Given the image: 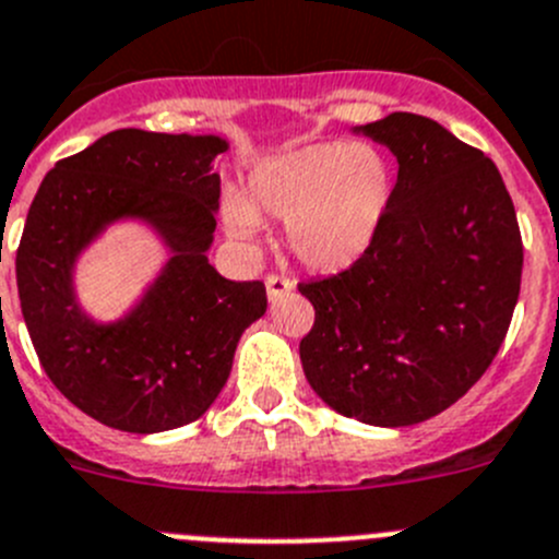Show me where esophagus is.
Instances as JSON below:
<instances>
[{
  "mask_svg": "<svg viewBox=\"0 0 559 559\" xmlns=\"http://www.w3.org/2000/svg\"><path fill=\"white\" fill-rule=\"evenodd\" d=\"M264 286H267V297H270V300H278V297L289 295V292L295 289V284H292L289 278H281V275H267Z\"/></svg>",
  "mask_w": 559,
  "mask_h": 559,
  "instance_id": "34e87169",
  "label": "esophagus"
}]
</instances>
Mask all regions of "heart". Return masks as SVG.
<instances>
[{"label": "heart", "mask_w": 559, "mask_h": 559, "mask_svg": "<svg viewBox=\"0 0 559 559\" xmlns=\"http://www.w3.org/2000/svg\"><path fill=\"white\" fill-rule=\"evenodd\" d=\"M395 193L388 153L366 142H322L273 155L251 169L224 224L235 240L253 242L259 218L286 221V242L302 267L341 273L377 240Z\"/></svg>", "instance_id": "obj_1"}]
</instances>
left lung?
I'll use <instances>...</instances> for the list:
<instances>
[{
	"instance_id": "8db88e82",
	"label": "left lung",
	"mask_w": 559,
	"mask_h": 559,
	"mask_svg": "<svg viewBox=\"0 0 559 559\" xmlns=\"http://www.w3.org/2000/svg\"><path fill=\"white\" fill-rule=\"evenodd\" d=\"M399 160L393 204L366 257L300 284L317 319L300 341L313 393L360 424H424L456 404L506 341L522 235L497 166L420 114L355 128Z\"/></svg>"
}]
</instances>
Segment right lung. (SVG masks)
Here are the masks:
<instances>
[{
	"mask_svg": "<svg viewBox=\"0 0 559 559\" xmlns=\"http://www.w3.org/2000/svg\"><path fill=\"white\" fill-rule=\"evenodd\" d=\"M221 135L122 128L59 160L37 188L15 253L21 313L59 393L111 429L155 435L193 424L226 384L248 324L267 311L262 281L210 264ZM139 219L170 259L140 302L97 323L74 295L78 257L114 223Z\"/></svg>",
	"mask_w": 559,
	"mask_h": 559,
	"instance_id": "right-lung-1",
	"label": "right lung"
}]
</instances>
